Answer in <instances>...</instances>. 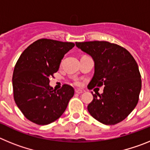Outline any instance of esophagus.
Here are the masks:
<instances>
[{"label":"esophagus","mask_w":150,"mask_h":150,"mask_svg":"<svg viewBox=\"0 0 150 150\" xmlns=\"http://www.w3.org/2000/svg\"><path fill=\"white\" fill-rule=\"evenodd\" d=\"M75 92H76V94H83L84 93L85 91L84 90H81V89H76L75 90Z\"/></svg>","instance_id":"34e87169"}]
</instances>
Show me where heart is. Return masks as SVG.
<instances>
[{"label": "heart", "mask_w": 150, "mask_h": 150, "mask_svg": "<svg viewBox=\"0 0 150 150\" xmlns=\"http://www.w3.org/2000/svg\"><path fill=\"white\" fill-rule=\"evenodd\" d=\"M74 84L76 85V86H80V85H81V82L79 81V80H78V79H76V80L74 81Z\"/></svg>", "instance_id": "heart-1"}]
</instances>
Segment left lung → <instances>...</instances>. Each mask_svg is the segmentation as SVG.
<instances>
[{
	"label": "left lung",
	"mask_w": 150,
	"mask_h": 150,
	"mask_svg": "<svg viewBox=\"0 0 150 150\" xmlns=\"http://www.w3.org/2000/svg\"><path fill=\"white\" fill-rule=\"evenodd\" d=\"M95 62V74L89 89L104 86L101 95L93 94L87 108L100 122L113 125L124 120L135 108L141 89L138 65L122 46L107 41L76 43Z\"/></svg>",
	"instance_id": "obj_1"
}]
</instances>
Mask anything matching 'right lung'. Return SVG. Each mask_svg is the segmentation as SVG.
Masks as SVG:
<instances>
[{"mask_svg":"<svg viewBox=\"0 0 150 150\" xmlns=\"http://www.w3.org/2000/svg\"><path fill=\"white\" fill-rule=\"evenodd\" d=\"M74 43L40 39L21 54L13 74V98L17 107L30 122L40 125L53 122L65 111L74 89L64 84L55 91L50 77L58 71L64 55Z\"/></svg>","mask_w":150,"mask_h":150,"instance_id":"1","label":"right lung"}]
</instances>
